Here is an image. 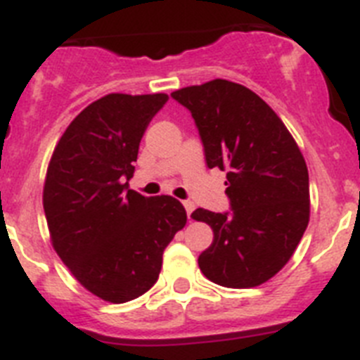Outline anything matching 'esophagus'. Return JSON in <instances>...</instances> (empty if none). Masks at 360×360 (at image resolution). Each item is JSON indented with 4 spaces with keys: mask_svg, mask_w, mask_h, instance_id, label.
I'll list each match as a JSON object with an SVG mask.
<instances>
[{
    "mask_svg": "<svg viewBox=\"0 0 360 360\" xmlns=\"http://www.w3.org/2000/svg\"><path fill=\"white\" fill-rule=\"evenodd\" d=\"M184 207H186L187 216H189V218H191V214H193V211H195V203L189 202V200H186V202H184Z\"/></svg>",
    "mask_w": 360,
    "mask_h": 360,
    "instance_id": "obj_1",
    "label": "esophagus"
}]
</instances>
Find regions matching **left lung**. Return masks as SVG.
<instances>
[{"instance_id": "8db88e82", "label": "left lung", "mask_w": 360, "mask_h": 360, "mask_svg": "<svg viewBox=\"0 0 360 360\" xmlns=\"http://www.w3.org/2000/svg\"><path fill=\"white\" fill-rule=\"evenodd\" d=\"M171 97L195 119L209 169H227L231 209L193 212L214 232L200 270L221 287H257L287 265L307 231V162L274 110L245 86L214 79Z\"/></svg>"}]
</instances>
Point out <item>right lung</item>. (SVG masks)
Wrapping results in <instances>:
<instances>
[{"mask_svg":"<svg viewBox=\"0 0 360 360\" xmlns=\"http://www.w3.org/2000/svg\"><path fill=\"white\" fill-rule=\"evenodd\" d=\"M165 94H110L79 113L56 146L43 207L56 252L82 287L126 303L157 283L162 254L187 221L173 196L129 189L133 162Z\"/></svg>","mask_w":360,"mask_h":360,"instance_id":"right-lung-1","label":"right lung"}]
</instances>
